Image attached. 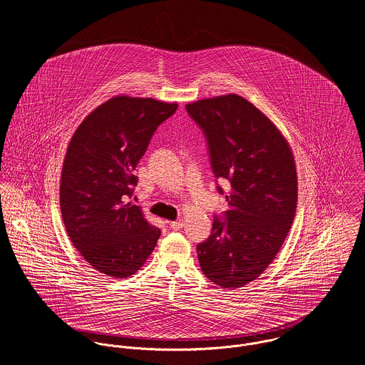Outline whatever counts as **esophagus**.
<instances>
[{
  "instance_id": "obj_1",
  "label": "esophagus",
  "mask_w": 365,
  "mask_h": 365,
  "mask_svg": "<svg viewBox=\"0 0 365 365\" xmlns=\"http://www.w3.org/2000/svg\"><path fill=\"white\" fill-rule=\"evenodd\" d=\"M170 227L173 230H180L184 227V222L182 220H174V222H170Z\"/></svg>"
}]
</instances>
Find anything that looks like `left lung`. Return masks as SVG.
I'll return each instance as SVG.
<instances>
[{
    "label": "left lung",
    "mask_w": 365,
    "mask_h": 365,
    "mask_svg": "<svg viewBox=\"0 0 365 365\" xmlns=\"http://www.w3.org/2000/svg\"><path fill=\"white\" fill-rule=\"evenodd\" d=\"M185 108L207 136L215 177L230 182L226 220L215 217L197 246L200 265L213 284L240 288L260 277L288 236L298 202L294 155L269 118L237 94Z\"/></svg>",
    "instance_id": "1"
}]
</instances>
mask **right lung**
<instances>
[{
    "instance_id": "add662e5",
    "label": "right lung",
    "mask_w": 365,
    "mask_h": 365,
    "mask_svg": "<svg viewBox=\"0 0 365 365\" xmlns=\"http://www.w3.org/2000/svg\"><path fill=\"white\" fill-rule=\"evenodd\" d=\"M177 106L112 97L86 116L68 143L60 177L61 217L83 259L108 277L133 275L156 247L160 229L126 201L157 126Z\"/></svg>"
}]
</instances>
